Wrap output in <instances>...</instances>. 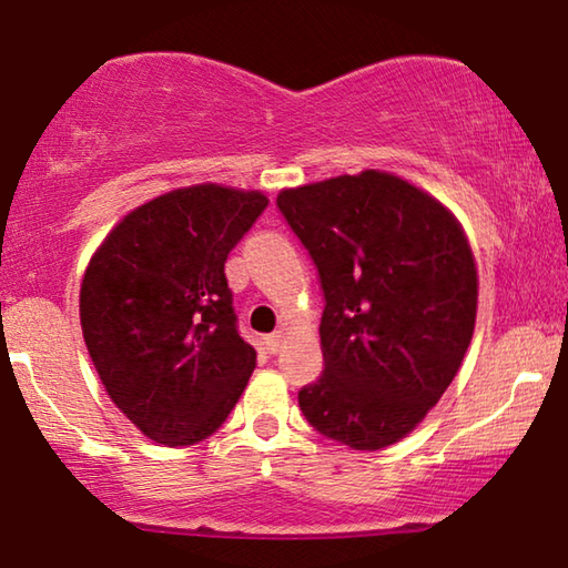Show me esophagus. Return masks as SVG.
I'll list each match as a JSON object with an SVG mask.
<instances>
[{"label": "esophagus", "mask_w": 568, "mask_h": 568, "mask_svg": "<svg viewBox=\"0 0 568 568\" xmlns=\"http://www.w3.org/2000/svg\"><path fill=\"white\" fill-rule=\"evenodd\" d=\"M265 345H267V349H270V353H281V349H283V345H285V332L283 329H277L275 334H270V337L265 339Z\"/></svg>", "instance_id": "esophagus-1"}]
</instances>
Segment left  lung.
<instances>
[{
  "label": "left lung",
  "instance_id": "8db88e82",
  "mask_svg": "<svg viewBox=\"0 0 568 568\" xmlns=\"http://www.w3.org/2000/svg\"><path fill=\"white\" fill-rule=\"evenodd\" d=\"M324 291V373L298 390L316 433L353 450L402 440L440 402L474 337L478 273L447 207L365 170L277 195Z\"/></svg>",
  "mask_w": 568,
  "mask_h": 568
}]
</instances>
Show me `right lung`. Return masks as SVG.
<instances>
[{
  "label": "right lung",
  "instance_id": "obj_1",
  "mask_svg": "<svg viewBox=\"0 0 568 568\" xmlns=\"http://www.w3.org/2000/svg\"><path fill=\"white\" fill-rule=\"evenodd\" d=\"M267 207L260 190L193 185L123 215L79 291L84 345L108 396L149 440L213 435L257 365L239 337L229 252Z\"/></svg>",
  "mask_w": 568,
  "mask_h": 568
}]
</instances>
